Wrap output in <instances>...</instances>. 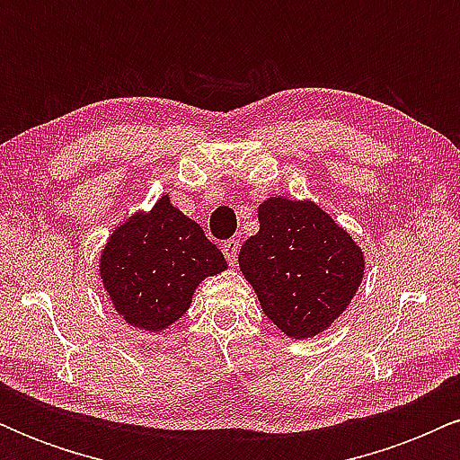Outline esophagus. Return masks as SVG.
I'll return each mask as SVG.
<instances>
[{
	"label": "esophagus",
	"instance_id": "1",
	"mask_svg": "<svg viewBox=\"0 0 460 460\" xmlns=\"http://www.w3.org/2000/svg\"><path fill=\"white\" fill-rule=\"evenodd\" d=\"M237 252H240V242H237V240H226L225 244H223V255L226 257V261H229L231 266H235Z\"/></svg>",
	"mask_w": 460,
	"mask_h": 460
}]
</instances>
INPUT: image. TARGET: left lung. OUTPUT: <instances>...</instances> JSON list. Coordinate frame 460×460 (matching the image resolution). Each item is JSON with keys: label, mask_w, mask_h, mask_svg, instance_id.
Instances as JSON below:
<instances>
[{"label": "left lung", "mask_w": 460, "mask_h": 460, "mask_svg": "<svg viewBox=\"0 0 460 460\" xmlns=\"http://www.w3.org/2000/svg\"><path fill=\"white\" fill-rule=\"evenodd\" d=\"M260 231L240 248V270L263 314L292 340H307L344 314L363 281L366 257L314 200L270 197Z\"/></svg>", "instance_id": "1"}]
</instances>
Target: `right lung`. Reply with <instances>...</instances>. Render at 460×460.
Returning <instances> with one entry per match:
<instances>
[{
    "instance_id": "1",
    "label": "right lung",
    "mask_w": 460,
    "mask_h": 460,
    "mask_svg": "<svg viewBox=\"0 0 460 460\" xmlns=\"http://www.w3.org/2000/svg\"><path fill=\"white\" fill-rule=\"evenodd\" d=\"M225 268L223 252L164 194L151 212H136L112 231L99 277L129 326L162 332L186 314L199 283Z\"/></svg>"
}]
</instances>
